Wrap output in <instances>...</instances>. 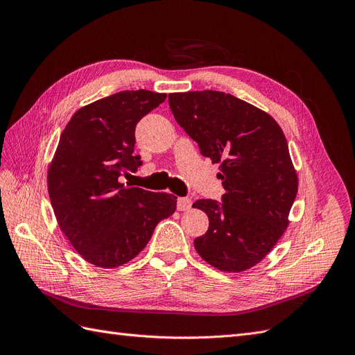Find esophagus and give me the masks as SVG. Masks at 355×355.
I'll return each mask as SVG.
<instances>
[{"mask_svg": "<svg viewBox=\"0 0 355 355\" xmlns=\"http://www.w3.org/2000/svg\"><path fill=\"white\" fill-rule=\"evenodd\" d=\"M191 206H193V201H191V198H189V197H180V198L177 200V209H178L180 211L190 210Z\"/></svg>", "mask_w": 355, "mask_h": 355, "instance_id": "esophagus-1", "label": "esophagus"}]
</instances>
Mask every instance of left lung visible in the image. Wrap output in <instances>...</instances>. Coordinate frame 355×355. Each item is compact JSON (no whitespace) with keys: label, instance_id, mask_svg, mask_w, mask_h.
<instances>
[{"label":"left lung","instance_id":"8db88e82","mask_svg":"<svg viewBox=\"0 0 355 355\" xmlns=\"http://www.w3.org/2000/svg\"><path fill=\"white\" fill-rule=\"evenodd\" d=\"M175 121L220 164L226 193L221 201L197 200L193 207L209 217V230L194 240L197 253L223 272L257 265L289 225L297 193L284 130L262 109L217 90L170 93Z\"/></svg>","mask_w":355,"mask_h":355}]
</instances>
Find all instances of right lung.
Segmentation results:
<instances>
[{"label": "right lung", "mask_w": 355, "mask_h": 355, "mask_svg": "<svg viewBox=\"0 0 355 355\" xmlns=\"http://www.w3.org/2000/svg\"><path fill=\"white\" fill-rule=\"evenodd\" d=\"M165 98L145 89L118 92L80 107L60 135L47 173L51 207L74 250L98 268L132 260L175 211L177 197L119 181L142 164L134 154L137 123Z\"/></svg>", "instance_id": "obj_1"}]
</instances>
